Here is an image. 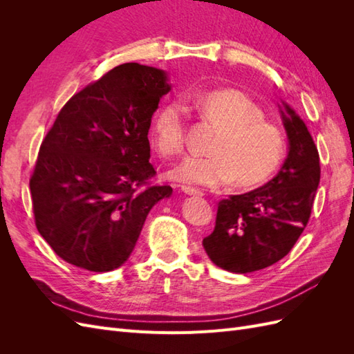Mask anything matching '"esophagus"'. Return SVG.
Here are the masks:
<instances>
[{
    "label": "esophagus",
    "mask_w": 354,
    "mask_h": 354,
    "mask_svg": "<svg viewBox=\"0 0 354 354\" xmlns=\"http://www.w3.org/2000/svg\"><path fill=\"white\" fill-rule=\"evenodd\" d=\"M181 192L186 195H190V196H202L203 195L201 190H198L195 187H190V186H181Z\"/></svg>",
    "instance_id": "34e87169"
}]
</instances>
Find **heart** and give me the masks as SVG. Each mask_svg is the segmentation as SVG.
<instances>
[{"label":"heart","mask_w":354,"mask_h":354,"mask_svg":"<svg viewBox=\"0 0 354 354\" xmlns=\"http://www.w3.org/2000/svg\"><path fill=\"white\" fill-rule=\"evenodd\" d=\"M203 120L220 128L207 152L189 156L169 171V177L189 185L223 189L232 181L239 189L257 187L272 178L288 155V137L267 122L264 111L245 93L216 90L194 99ZM187 109L180 100H168L152 127V145L164 158L185 152Z\"/></svg>","instance_id":"b5f03b06"}]
</instances>
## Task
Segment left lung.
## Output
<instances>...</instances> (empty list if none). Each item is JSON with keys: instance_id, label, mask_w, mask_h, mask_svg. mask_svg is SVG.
<instances>
[{"instance_id": "obj_1", "label": "left lung", "mask_w": 354, "mask_h": 354, "mask_svg": "<svg viewBox=\"0 0 354 354\" xmlns=\"http://www.w3.org/2000/svg\"><path fill=\"white\" fill-rule=\"evenodd\" d=\"M282 120L288 158L269 183L218 202L216 227L202 245L211 261L233 273L269 267L292 250L312 214L320 181L317 147L288 104Z\"/></svg>"}]
</instances>
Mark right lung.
Wrapping results in <instances>:
<instances>
[{
	"instance_id": "right-lung-1",
	"label": "right lung",
	"mask_w": 354,
	"mask_h": 354,
	"mask_svg": "<svg viewBox=\"0 0 354 354\" xmlns=\"http://www.w3.org/2000/svg\"><path fill=\"white\" fill-rule=\"evenodd\" d=\"M169 90L164 71L124 63L60 109L29 180L37 229L60 259L90 272L122 266L149 211L173 194L151 185L147 138Z\"/></svg>"
}]
</instances>
